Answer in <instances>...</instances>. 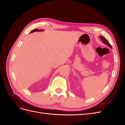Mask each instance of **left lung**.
Segmentation results:
<instances>
[{
	"instance_id": "8db88e82",
	"label": "left lung",
	"mask_w": 125,
	"mask_h": 125,
	"mask_svg": "<svg viewBox=\"0 0 125 125\" xmlns=\"http://www.w3.org/2000/svg\"><path fill=\"white\" fill-rule=\"evenodd\" d=\"M100 39H101V40L103 42V43L104 44H105V45H106L107 46H109V47H111V48H112V46H111V44H109V43L107 41V40L106 39H105L104 37H103V36H100Z\"/></svg>"
}]
</instances>
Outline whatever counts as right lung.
Returning a JSON list of instances; mask_svg holds the SVG:
<instances>
[{"label":"right lung","instance_id":"right-lung-1","mask_svg":"<svg viewBox=\"0 0 125 125\" xmlns=\"http://www.w3.org/2000/svg\"><path fill=\"white\" fill-rule=\"evenodd\" d=\"M41 31H44L43 30H39L38 29H35L34 30H32L30 33H33V32H41Z\"/></svg>","mask_w":125,"mask_h":125}]
</instances>
